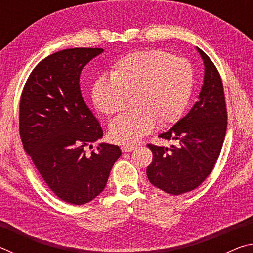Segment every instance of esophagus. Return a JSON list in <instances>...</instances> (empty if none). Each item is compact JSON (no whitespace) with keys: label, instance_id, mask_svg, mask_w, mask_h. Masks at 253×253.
Wrapping results in <instances>:
<instances>
[{"label":"esophagus","instance_id":"esophagus-1","mask_svg":"<svg viewBox=\"0 0 253 253\" xmlns=\"http://www.w3.org/2000/svg\"><path fill=\"white\" fill-rule=\"evenodd\" d=\"M135 148H136L135 146H130V145H124V146H122V151H123L124 153L131 152V151H134Z\"/></svg>","mask_w":253,"mask_h":253}]
</instances>
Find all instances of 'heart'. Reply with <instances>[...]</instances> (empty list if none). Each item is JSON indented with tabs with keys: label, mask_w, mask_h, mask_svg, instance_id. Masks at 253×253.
<instances>
[{
	"label": "heart",
	"mask_w": 253,
	"mask_h": 253,
	"mask_svg": "<svg viewBox=\"0 0 253 253\" xmlns=\"http://www.w3.org/2000/svg\"><path fill=\"white\" fill-rule=\"evenodd\" d=\"M193 88V69L186 59L162 50L136 51L114 63L110 77L101 76L92 84L96 108L114 115L125 108L131 96L134 109L109 124L113 142L132 144L149 134L156 124L172 125L182 116Z\"/></svg>",
	"instance_id": "heart-1"
}]
</instances>
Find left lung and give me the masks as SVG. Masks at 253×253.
<instances>
[{
    "instance_id": "1",
    "label": "left lung",
    "mask_w": 253,
    "mask_h": 253,
    "mask_svg": "<svg viewBox=\"0 0 253 253\" xmlns=\"http://www.w3.org/2000/svg\"><path fill=\"white\" fill-rule=\"evenodd\" d=\"M196 50L204 65L198 101L185 117L158 136L176 144L169 147L147 145L153 152L146 169L149 182L173 195L193 191L211 174L226 132L228 117L220 74L211 59L200 48Z\"/></svg>"
}]
</instances>
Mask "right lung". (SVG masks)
<instances>
[{"label": "right lung", "instance_id": "right-lung-1", "mask_svg": "<svg viewBox=\"0 0 253 253\" xmlns=\"http://www.w3.org/2000/svg\"><path fill=\"white\" fill-rule=\"evenodd\" d=\"M102 52L99 48H74L48 55L29 76L20 100L24 151L51 191L76 205L90 202L104 191L122 155L121 148L107 143L85 154L104 132L81 95L80 74Z\"/></svg>", "mask_w": 253, "mask_h": 253}]
</instances>
